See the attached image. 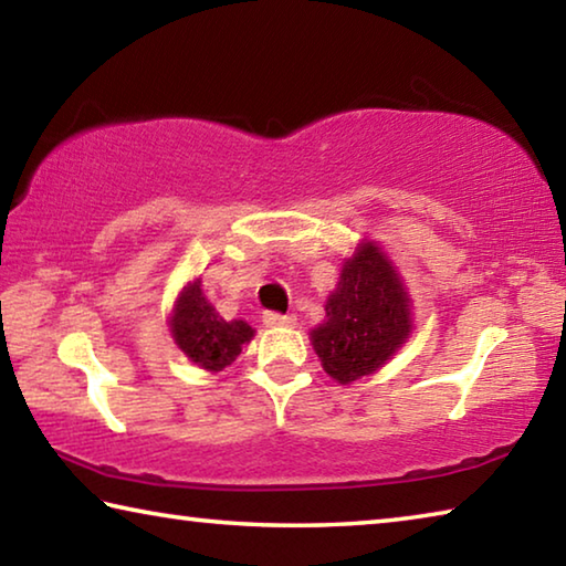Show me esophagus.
Masks as SVG:
<instances>
[{
	"label": "esophagus",
	"instance_id": "obj_1",
	"mask_svg": "<svg viewBox=\"0 0 566 566\" xmlns=\"http://www.w3.org/2000/svg\"><path fill=\"white\" fill-rule=\"evenodd\" d=\"M262 322L266 324V327H294L296 324L292 314H280V312H264Z\"/></svg>",
	"mask_w": 566,
	"mask_h": 566
}]
</instances>
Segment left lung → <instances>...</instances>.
Returning a JSON list of instances; mask_svg holds the SVG:
<instances>
[{
  "instance_id": "8db88e82",
  "label": "left lung",
  "mask_w": 566,
  "mask_h": 566,
  "mask_svg": "<svg viewBox=\"0 0 566 566\" xmlns=\"http://www.w3.org/2000/svg\"><path fill=\"white\" fill-rule=\"evenodd\" d=\"M324 310L327 319L312 329V344L324 371L339 385L377 371L409 339V296L375 242H361L344 262Z\"/></svg>"
}]
</instances>
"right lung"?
Returning <instances> with one entry per match:
<instances>
[{
  "instance_id": "right-lung-1",
  "label": "right lung",
  "mask_w": 566,
  "mask_h": 566,
  "mask_svg": "<svg viewBox=\"0 0 566 566\" xmlns=\"http://www.w3.org/2000/svg\"><path fill=\"white\" fill-rule=\"evenodd\" d=\"M169 332L177 347L207 371L229 367L244 344L254 337V329L242 319L227 322L202 292V282L195 280L181 290L169 317Z\"/></svg>"
}]
</instances>
